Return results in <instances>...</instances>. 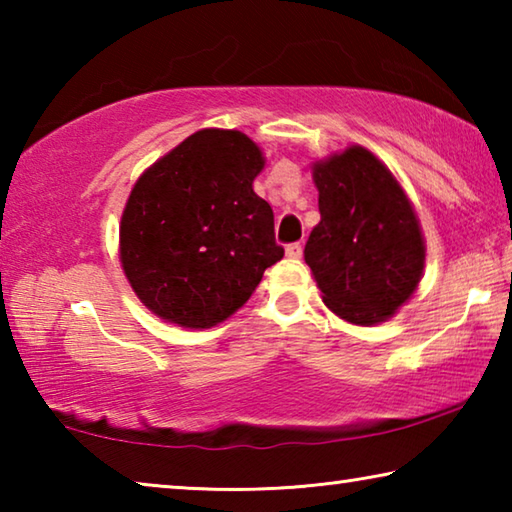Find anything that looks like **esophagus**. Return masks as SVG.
I'll list each match as a JSON object with an SVG mask.
<instances>
[{
	"instance_id": "1",
	"label": "esophagus",
	"mask_w": 512,
	"mask_h": 512,
	"mask_svg": "<svg viewBox=\"0 0 512 512\" xmlns=\"http://www.w3.org/2000/svg\"><path fill=\"white\" fill-rule=\"evenodd\" d=\"M284 253H287V257H291V259H298L302 255V246L300 244H289Z\"/></svg>"
}]
</instances>
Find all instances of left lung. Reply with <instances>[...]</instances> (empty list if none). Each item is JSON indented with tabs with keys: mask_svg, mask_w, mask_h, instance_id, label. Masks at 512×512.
Returning <instances> with one entry per match:
<instances>
[{
	"mask_svg": "<svg viewBox=\"0 0 512 512\" xmlns=\"http://www.w3.org/2000/svg\"><path fill=\"white\" fill-rule=\"evenodd\" d=\"M320 223L305 262L329 311L372 327L395 316L424 273V235L411 198L375 153L359 144L311 164Z\"/></svg>",
	"mask_w": 512,
	"mask_h": 512,
	"instance_id": "left-lung-1",
	"label": "left lung"
}]
</instances>
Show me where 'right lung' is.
Returning a JSON list of instances; mask_svg holds the SVG:
<instances>
[{
  "label": "right lung",
  "instance_id": "1",
  "mask_svg": "<svg viewBox=\"0 0 512 512\" xmlns=\"http://www.w3.org/2000/svg\"><path fill=\"white\" fill-rule=\"evenodd\" d=\"M266 158L241 131L203 128L135 180L119 262L155 316L187 329L223 323L280 262L273 210L253 189Z\"/></svg>",
  "mask_w": 512,
  "mask_h": 512
}]
</instances>
